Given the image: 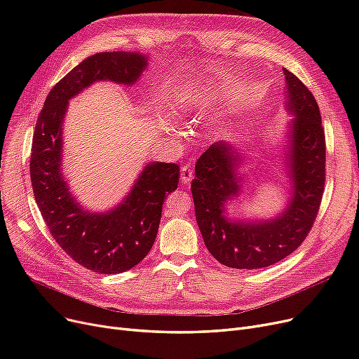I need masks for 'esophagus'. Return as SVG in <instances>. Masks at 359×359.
<instances>
[{"mask_svg": "<svg viewBox=\"0 0 359 359\" xmlns=\"http://www.w3.org/2000/svg\"><path fill=\"white\" fill-rule=\"evenodd\" d=\"M192 177H194V168H192L189 164H184V165L182 167V173H180V180H182V183L189 184L191 180H192Z\"/></svg>", "mask_w": 359, "mask_h": 359, "instance_id": "1", "label": "esophagus"}]
</instances>
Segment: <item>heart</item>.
<instances>
[{"label":"heart","instance_id":"heart-1","mask_svg":"<svg viewBox=\"0 0 359 359\" xmlns=\"http://www.w3.org/2000/svg\"><path fill=\"white\" fill-rule=\"evenodd\" d=\"M183 106L186 109H199L201 107V99H198V97H186V99H183Z\"/></svg>","mask_w":359,"mask_h":359}]
</instances>
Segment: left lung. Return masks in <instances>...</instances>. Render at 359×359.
Returning a JSON list of instances; mask_svg holds the SVG:
<instances>
[{
	"instance_id": "obj_1",
	"label": "left lung",
	"mask_w": 359,
	"mask_h": 359,
	"mask_svg": "<svg viewBox=\"0 0 359 359\" xmlns=\"http://www.w3.org/2000/svg\"><path fill=\"white\" fill-rule=\"evenodd\" d=\"M292 123L290 176L292 198L285 212L268 222H230L224 202L240 192L237 156L227 142L212 144L195 165L192 196L206 249L233 269L268 268L285 259L309 236L322 203L326 180V140L313 93L284 68Z\"/></svg>"
}]
</instances>
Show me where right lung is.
I'll use <instances>...</instances> for the list:
<instances>
[{"instance_id": "right-lung-1", "label": "right lung", "mask_w": 359, "mask_h": 359, "mask_svg": "<svg viewBox=\"0 0 359 359\" xmlns=\"http://www.w3.org/2000/svg\"><path fill=\"white\" fill-rule=\"evenodd\" d=\"M147 65L137 52H100L72 68L49 91L37 118L30 156V180L49 233L74 262L97 273L132 269L157 237L164 198L177 189L180 165L154 163L144 168L134 189L116 210L86 212L62 177V121L68 99L99 80L132 84Z\"/></svg>"}]
</instances>
